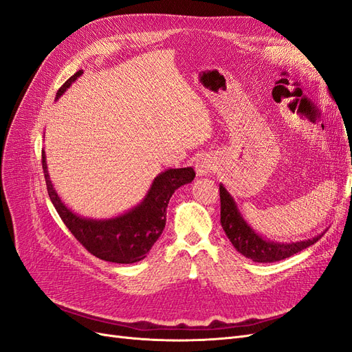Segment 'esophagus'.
Returning <instances> with one entry per match:
<instances>
[{"mask_svg": "<svg viewBox=\"0 0 352 352\" xmlns=\"http://www.w3.org/2000/svg\"><path fill=\"white\" fill-rule=\"evenodd\" d=\"M216 164H214V160H212L208 154L204 155H199L195 162V172L198 176H207L210 175L212 170H214Z\"/></svg>", "mask_w": 352, "mask_h": 352, "instance_id": "1", "label": "esophagus"}]
</instances>
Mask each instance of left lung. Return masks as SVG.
<instances>
[{"label": "left lung", "mask_w": 352, "mask_h": 352, "mask_svg": "<svg viewBox=\"0 0 352 352\" xmlns=\"http://www.w3.org/2000/svg\"><path fill=\"white\" fill-rule=\"evenodd\" d=\"M220 223L226 236L238 252L257 263H274L285 260L316 243L322 235L301 242L282 243L260 236L247 221L243 220L235 204V199L220 185Z\"/></svg>", "instance_id": "obj_1"}]
</instances>
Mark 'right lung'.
I'll return each instance as SVG.
<instances>
[{
    "label": "right lung",
    "mask_w": 352,
    "mask_h": 352,
    "mask_svg": "<svg viewBox=\"0 0 352 352\" xmlns=\"http://www.w3.org/2000/svg\"><path fill=\"white\" fill-rule=\"evenodd\" d=\"M82 73L83 70L76 72L63 83V87L57 91L56 100L66 92ZM42 168H44L50 199L73 236L95 257L119 264H131L146 257L148 251L153 248L164 230L170 198L177 188L192 182L195 177L192 167L168 168L153 180L145 198L136 207L122 216L95 220L80 217L63 204L50 180L45 151H42Z\"/></svg>",
    "instance_id": "right-lung-1"
}]
</instances>
